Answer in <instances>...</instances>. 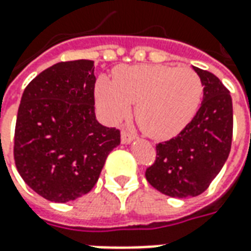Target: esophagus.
Instances as JSON below:
<instances>
[{
    "instance_id": "34e87169",
    "label": "esophagus",
    "mask_w": 251,
    "mask_h": 251,
    "mask_svg": "<svg viewBox=\"0 0 251 251\" xmlns=\"http://www.w3.org/2000/svg\"><path fill=\"white\" fill-rule=\"evenodd\" d=\"M134 138H136V137L133 136V134H130L129 131H126V130L121 131V141H122V144H130Z\"/></svg>"
}]
</instances>
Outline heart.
Here are the masks:
<instances>
[{
	"mask_svg": "<svg viewBox=\"0 0 251 251\" xmlns=\"http://www.w3.org/2000/svg\"><path fill=\"white\" fill-rule=\"evenodd\" d=\"M95 97L110 121L124 120L134 104V118L153 138L179 134L194 118L203 97V82L189 68L124 67L113 80L100 77Z\"/></svg>",
	"mask_w": 251,
	"mask_h": 251,
	"instance_id": "obj_1",
	"label": "heart"
}]
</instances>
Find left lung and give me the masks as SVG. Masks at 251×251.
Listing matches in <instances>:
<instances>
[{
	"instance_id": "1",
	"label": "left lung",
	"mask_w": 251,
	"mask_h": 251,
	"mask_svg": "<svg viewBox=\"0 0 251 251\" xmlns=\"http://www.w3.org/2000/svg\"><path fill=\"white\" fill-rule=\"evenodd\" d=\"M203 82V102L194 120L175 138L156 145L147 168L149 184L172 198L203 194L226 163L232 140V100L218 77L194 67Z\"/></svg>"
}]
</instances>
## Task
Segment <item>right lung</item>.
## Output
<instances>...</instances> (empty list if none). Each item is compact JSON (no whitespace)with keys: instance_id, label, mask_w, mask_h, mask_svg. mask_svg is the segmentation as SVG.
Here are the masks:
<instances>
[{"instance_id":"right-lung-1","label":"right lung","mask_w":251,"mask_h":251,"mask_svg":"<svg viewBox=\"0 0 251 251\" xmlns=\"http://www.w3.org/2000/svg\"><path fill=\"white\" fill-rule=\"evenodd\" d=\"M94 88V62L82 59L53 64L24 90L14 163L44 199L66 203L90 192L109 153L121 144L120 130L95 118Z\"/></svg>"}]
</instances>
